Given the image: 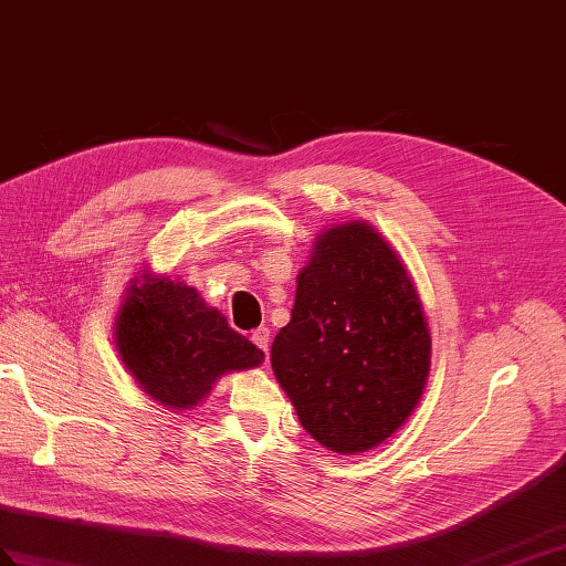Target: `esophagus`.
<instances>
[{"instance_id": "34e87169", "label": "esophagus", "mask_w": 566, "mask_h": 566, "mask_svg": "<svg viewBox=\"0 0 566 566\" xmlns=\"http://www.w3.org/2000/svg\"><path fill=\"white\" fill-rule=\"evenodd\" d=\"M251 339H253V344L258 346V349H263V352L268 354V346H270V329H268V327H258V329H253Z\"/></svg>"}]
</instances>
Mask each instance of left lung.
Listing matches in <instances>:
<instances>
[{"label":"left lung","instance_id":"8db88e82","mask_svg":"<svg viewBox=\"0 0 566 566\" xmlns=\"http://www.w3.org/2000/svg\"><path fill=\"white\" fill-rule=\"evenodd\" d=\"M296 280L272 370L313 440L366 452L403 426L428 380L430 329L416 286L360 220L325 229Z\"/></svg>","mask_w":566,"mask_h":566}]
</instances>
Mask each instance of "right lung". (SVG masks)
<instances>
[{
    "mask_svg": "<svg viewBox=\"0 0 566 566\" xmlns=\"http://www.w3.org/2000/svg\"><path fill=\"white\" fill-rule=\"evenodd\" d=\"M114 339L143 392L177 411L198 407L224 373L255 368L265 356L193 286L148 270L126 289Z\"/></svg>",
    "mask_w": 566,
    "mask_h": 566,
    "instance_id": "1",
    "label": "right lung"
}]
</instances>
